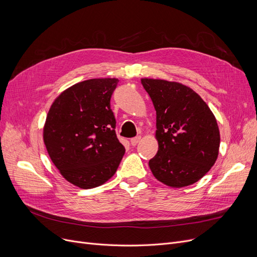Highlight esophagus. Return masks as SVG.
Instances as JSON below:
<instances>
[{"mask_svg": "<svg viewBox=\"0 0 257 257\" xmlns=\"http://www.w3.org/2000/svg\"><path fill=\"white\" fill-rule=\"evenodd\" d=\"M141 139H142V137H141V136H138V137H136V138L131 139V140H130V143H131L132 146H137V145L141 142Z\"/></svg>", "mask_w": 257, "mask_h": 257, "instance_id": "obj_1", "label": "esophagus"}]
</instances>
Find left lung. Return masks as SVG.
<instances>
[{
    "label": "left lung",
    "mask_w": 257,
    "mask_h": 257,
    "mask_svg": "<svg viewBox=\"0 0 257 257\" xmlns=\"http://www.w3.org/2000/svg\"><path fill=\"white\" fill-rule=\"evenodd\" d=\"M156 110L158 151L150 159L154 177L171 187L200 180L218 158L220 131L207 104L192 88L160 79H142Z\"/></svg>",
    "instance_id": "8db88e82"
}]
</instances>
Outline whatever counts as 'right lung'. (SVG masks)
Listing matches in <instances>:
<instances>
[{"label":"right lung","mask_w":257,"mask_h":257,"mask_svg":"<svg viewBox=\"0 0 257 257\" xmlns=\"http://www.w3.org/2000/svg\"><path fill=\"white\" fill-rule=\"evenodd\" d=\"M116 78L79 82L55 99L44 127V143L53 164L72 184L93 188L116 172L125 148L115 134L110 108Z\"/></svg>","instance_id":"right-lung-1"}]
</instances>
